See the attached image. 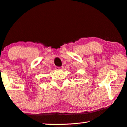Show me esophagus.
<instances>
[{
    "label": "esophagus",
    "instance_id": "esophagus-1",
    "mask_svg": "<svg viewBox=\"0 0 127 127\" xmlns=\"http://www.w3.org/2000/svg\"><path fill=\"white\" fill-rule=\"evenodd\" d=\"M64 67L62 66V67H58V66H56L55 67V69L56 70H59V69H63Z\"/></svg>",
    "mask_w": 127,
    "mask_h": 127
}]
</instances>
